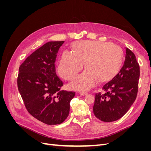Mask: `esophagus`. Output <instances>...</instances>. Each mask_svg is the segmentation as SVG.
Masks as SVG:
<instances>
[{"label": "esophagus", "instance_id": "1", "mask_svg": "<svg viewBox=\"0 0 151 151\" xmlns=\"http://www.w3.org/2000/svg\"><path fill=\"white\" fill-rule=\"evenodd\" d=\"M80 94H81L82 96H85V95H86V94H88V93H86V92H81Z\"/></svg>", "mask_w": 151, "mask_h": 151}]
</instances>
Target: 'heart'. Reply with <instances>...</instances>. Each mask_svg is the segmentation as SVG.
I'll list each match as a JSON object with an SVG mask.
<instances>
[{
    "label": "heart",
    "mask_w": 151,
    "mask_h": 151,
    "mask_svg": "<svg viewBox=\"0 0 151 151\" xmlns=\"http://www.w3.org/2000/svg\"><path fill=\"white\" fill-rule=\"evenodd\" d=\"M72 48L73 52L63 53L58 72L64 79L72 80L83 69L85 63L86 70L70 84L76 90H89L96 81L98 83L110 81L118 74L123 64L122 49L109 42L84 40L72 43Z\"/></svg>",
    "instance_id": "heart-1"
}]
</instances>
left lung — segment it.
Listing matches in <instances>:
<instances>
[{"label":"left lung","instance_id":"1","mask_svg":"<svg viewBox=\"0 0 151 151\" xmlns=\"http://www.w3.org/2000/svg\"><path fill=\"white\" fill-rule=\"evenodd\" d=\"M140 67L135 54L126 48L124 64L118 74L103 87L104 93L96 94L93 112L104 122L120 119L130 109L137 98Z\"/></svg>","mask_w":151,"mask_h":151}]
</instances>
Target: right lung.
I'll use <instances>...</instances> for the list:
<instances>
[{"label": "right lung", "mask_w": 151, "mask_h": 151, "mask_svg": "<svg viewBox=\"0 0 151 151\" xmlns=\"http://www.w3.org/2000/svg\"><path fill=\"white\" fill-rule=\"evenodd\" d=\"M64 43L49 42L32 53L19 68L17 88L27 110L47 125L60 124L68 116L75 92L60 90L55 72L57 53Z\"/></svg>", "instance_id": "right-lung-1"}]
</instances>
